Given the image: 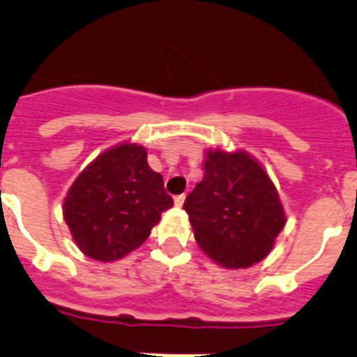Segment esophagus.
<instances>
[{
    "label": "esophagus",
    "mask_w": 357,
    "mask_h": 357,
    "mask_svg": "<svg viewBox=\"0 0 357 357\" xmlns=\"http://www.w3.org/2000/svg\"><path fill=\"white\" fill-rule=\"evenodd\" d=\"M184 200H185V195L184 193L176 195V197H175V206L176 207H182V206H184Z\"/></svg>",
    "instance_id": "34e87169"
}]
</instances>
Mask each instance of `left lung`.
Returning a JSON list of instances; mask_svg holds the SVG:
<instances>
[{
	"instance_id": "obj_1",
	"label": "left lung",
	"mask_w": 357,
	"mask_h": 357,
	"mask_svg": "<svg viewBox=\"0 0 357 357\" xmlns=\"http://www.w3.org/2000/svg\"><path fill=\"white\" fill-rule=\"evenodd\" d=\"M198 247L238 270L259 263L286 225L277 188L247 151L207 150L204 178L184 202Z\"/></svg>"
}]
</instances>
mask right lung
Masks as SVG:
<instances>
[{
    "label": "right lung",
    "instance_id": "obj_1",
    "mask_svg": "<svg viewBox=\"0 0 357 357\" xmlns=\"http://www.w3.org/2000/svg\"><path fill=\"white\" fill-rule=\"evenodd\" d=\"M172 206L162 176L148 166L146 148L121 143L100 153L73 182L64 220L87 257L112 263L141 247Z\"/></svg>",
    "mask_w": 357,
    "mask_h": 357
}]
</instances>
